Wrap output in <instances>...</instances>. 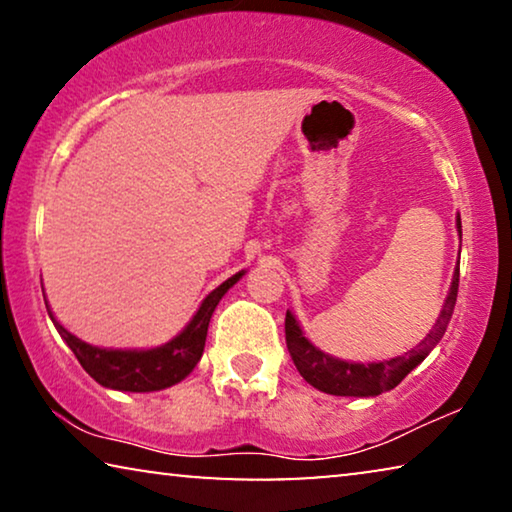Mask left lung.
Masks as SVG:
<instances>
[{
	"label": "left lung",
	"instance_id": "8db88e82",
	"mask_svg": "<svg viewBox=\"0 0 512 512\" xmlns=\"http://www.w3.org/2000/svg\"><path fill=\"white\" fill-rule=\"evenodd\" d=\"M457 232L462 239V220L457 216ZM457 287H460V269H455L451 289L441 308V315L437 324L432 326V331L421 340V345L409 349L404 356H395L391 361H379V363H352L342 361V358L329 356L322 349H317L312 342L305 338L299 322L292 312L287 310L285 315V340L289 356L296 365V370L301 372V377L308 381L310 386H315L317 391H324L329 395H352V398H375V395L391 391L400 384V381L416 368L418 363L425 361V356L437 347V342L444 338L446 326L453 317V308L457 301Z\"/></svg>",
	"mask_w": 512,
	"mask_h": 512
}]
</instances>
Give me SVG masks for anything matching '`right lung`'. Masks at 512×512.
Segmentation results:
<instances>
[{
	"label": "right lung",
	"instance_id": "obj_1",
	"mask_svg": "<svg viewBox=\"0 0 512 512\" xmlns=\"http://www.w3.org/2000/svg\"><path fill=\"white\" fill-rule=\"evenodd\" d=\"M246 271L234 273L227 278L223 285H218L213 292L202 301L200 310L195 312L193 319L186 324L179 335H174L170 342L154 349H103L94 347L89 342L80 340L78 335L68 333L61 326L55 315L50 312V305L45 301L48 315L59 331L61 338L71 352L78 358L82 368L94 377L98 384L105 388H114V391H131V393H149L160 391V388L179 384L186 379L197 363H200L204 342H207V331L213 310L220 303V299L227 294V289L236 285Z\"/></svg>",
	"mask_w": 512,
	"mask_h": 512
}]
</instances>
